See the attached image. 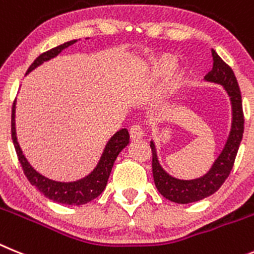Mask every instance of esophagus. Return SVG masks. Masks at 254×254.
I'll use <instances>...</instances> for the list:
<instances>
[{"label": "esophagus", "mask_w": 254, "mask_h": 254, "mask_svg": "<svg viewBox=\"0 0 254 254\" xmlns=\"http://www.w3.org/2000/svg\"><path fill=\"white\" fill-rule=\"evenodd\" d=\"M129 134H130V138H131L133 140L140 139V138H143L142 127L138 124L131 125V127H130V130H129Z\"/></svg>", "instance_id": "1"}]
</instances>
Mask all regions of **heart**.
Segmentation results:
<instances>
[{
	"label": "heart",
	"mask_w": 254,
	"mask_h": 254,
	"mask_svg": "<svg viewBox=\"0 0 254 254\" xmlns=\"http://www.w3.org/2000/svg\"><path fill=\"white\" fill-rule=\"evenodd\" d=\"M175 66V57L173 55H158V56L153 57L149 64V70H148V78L149 80L153 83H164L165 87L167 90H174L179 87L182 83L183 75L182 72L175 71L171 75V70ZM170 78H169L168 76Z\"/></svg>",
	"instance_id": "b5f03b06"
}]
</instances>
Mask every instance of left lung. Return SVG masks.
Instances as JSON below:
<instances>
[{
  "mask_svg": "<svg viewBox=\"0 0 254 254\" xmlns=\"http://www.w3.org/2000/svg\"><path fill=\"white\" fill-rule=\"evenodd\" d=\"M213 66L212 70L204 76L207 81H212L224 85L225 90L230 97L233 106V124L229 139L225 144L219 158L215 161L213 166L208 173L199 179L180 180L175 179L161 167L157 160V153L154 148V143L151 142L152 149V171L156 188L158 189L166 199L175 203H191L208 197L224 184L228 179L229 174L234 166V161L237 157L240 142L244 131V114L242 106V94H240L238 80L234 75L230 66L224 63L221 57L212 50Z\"/></svg>",
  "mask_w": 254,
  "mask_h": 254,
  "instance_id": "1",
  "label": "left lung"
}]
</instances>
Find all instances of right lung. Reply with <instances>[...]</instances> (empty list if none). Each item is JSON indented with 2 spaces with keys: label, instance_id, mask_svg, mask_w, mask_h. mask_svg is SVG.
Wrapping results in <instances>:
<instances>
[{
  "label": "right lung",
  "instance_id": "1",
  "mask_svg": "<svg viewBox=\"0 0 254 254\" xmlns=\"http://www.w3.org/2000/svg\"><path fill=\"white\" fill-rule=\"evenodd\" d=\"M75 42H76V39L66 42L64 45L57 46V47L39 55L34 60V63L29 66V69H28L26 72L32 71L33 69H35L42 63H45V61L50 60L52 57L57 56L61 51L67 48L69 46L74 45ZM11 136H12L15 151H16L17 154V160L20 162L24 174H25L26 179L30 182V184L34 185L35 188L38 189L41 193L45 194L46 197L50 198L51 200L57 202V203L71 204V206L72 204L79 206V204L88 203V202L93 200L94 198H97L102 193L103 189L107 185V180H109V176L111 174L115 160H116L118 154L121 152V149L125 148L127 143H129V133H127V130H119L118 133L112 136L110 142L107 143V145H106L105 152H103L102 157H101L97 167L93 170V173L89 174L84 179L79 180V182L59 183L47 179V178L37 173L30 166L29 162L26 161V158L24 157L23 152H21L20 147H19V143H17L16 133H15V102L12 105V114H11Z\"/></svg>",
  "mask_w": 254,
  "mask_h": 254
}]
</instances>
